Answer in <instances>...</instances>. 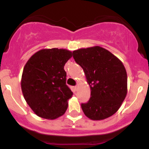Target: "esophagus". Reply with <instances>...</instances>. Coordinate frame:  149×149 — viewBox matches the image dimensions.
<instances>
[{
	"label": "esophagus",
	"mask_w": 149,
	"mask_h": 149,
	"mask_svg": "<svg viewBox=\"0 0 149 149\" xmlns=\"http://www.w3.org/2000/svg\"><path fill=\"white\" fill-rule=\"evenodd\" d=\"M78 86H79V85H76V87H75V88H76V89H78Z\"/></svg>",
	"instance_id": "obj_1"
}]
</instances>
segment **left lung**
Returning a JSON list of instances; mask_svg holds the SVG:
<instances>
[{"mask_svg": "<svg viewBox=\"0 0 149 149\" xmlns=\"http://www.w3.org/2000/svg\"><path fill=\"white\" fill-rule=\"evenodd\" d=\"M73 57L83 68L91 90L90 100L81 104L85 115L93 120L113 115L127 92V72L122 61L100 46L74 50Z\"/></svg>", "mask_w": 149, "mask_h": 149, "instance_id": "left-lung-1", "label": "left lung"}]
</instances>
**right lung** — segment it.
<instances>
[{
  "instance_id": "right-lung-1",
  "label": "right lung",
  "mask_w": 149,
  "mask_h": 149,
  "mask_svg": "<svg viewBox=\"0 0 149 149\" xmlns=\"http://www.w3.org/2000/svg\"><path fill=\"white\" fill-rule=\"evenodd\" d=\"M72 54L66 49H42L25 64L22 91L26 103L39 117L54 120L66 112L73 92L66 84L64 67Z\"/></svg>"
}]
</instances>
